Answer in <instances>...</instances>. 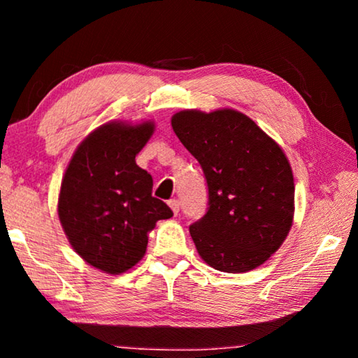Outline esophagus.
I'll use <instances>...</instances> for the list:
<instances>
[{
  "label": "esophagus",
  "instance_id": "esophagus-1",
  "mask_svg": "<svg viewBox=\"0 0 358 358\" xmlns=\"http://www.w3.org/2000/svg\"><path fill=\"white\" fill-rule=\"evenodd\" d=\"M169 207L172 208L175 216L178 215V211H180V202L177 201V199H171V201H169Z\"/></svg>",
  "mask_w": 358,
  "mask_h": 358
}]
</instances>
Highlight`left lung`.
I'll return each instance as SVG.
<instances>
[{"mask_svg":"<svg viewBox=\"0 0 358 358\" xmlns=\"http://www.w3.org/2000/svg\"><path fill=\"white\" fill-rule=\"evenodd\" d=\"M180 142L201 164L208 208L189 226L201 257L215 270L243 273L268 260L294 220V175L273 138L232 108L172 117Z\"/></svg>","mask_w":358,"mask_h":358,"instance_id":"obj_1","label":"left lung"}]
</instances>
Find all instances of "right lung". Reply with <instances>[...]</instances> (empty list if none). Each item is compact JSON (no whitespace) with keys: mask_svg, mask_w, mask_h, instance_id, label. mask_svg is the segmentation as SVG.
Instances as JSON below:
<instances>
[{"mask_svg":"<svg viewBox=\"0 0 358 358\" xmlns=\"http://www.w3.org/2000/svg\"><path fill=\"white\" fill-rule=\"evenodd\" d=\"M155 131L151 121H112L78 145L62 181L58 216L85 262L120 275L143 257L148 232L173 213L151 196L153 178L136 156Z\"/></svg>","mask_w":358,"mask_h":358,"instance_id":"obj_1","label":"right lung"}]
</instances>
